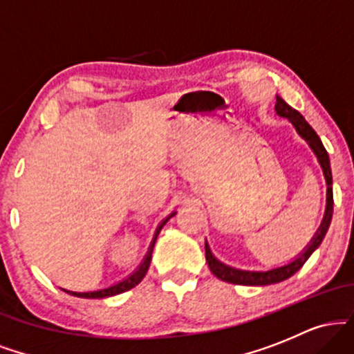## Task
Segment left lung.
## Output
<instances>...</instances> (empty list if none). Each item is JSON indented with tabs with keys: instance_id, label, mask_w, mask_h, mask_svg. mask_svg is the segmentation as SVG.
<instances>
[{
	"instance_id": "8db88e82",
	"label": "left lung",
	"mask_w": 354,
	"mask_h": 354,
	"mask_svg": "<svg viewBox=\"0 0 354 354\" xmlns=\"http://www.w3.org/2000/svg\"><path fill=\"white\" fill-rule=\"evenodd\" d=\"M276 113L279 116L288 118L291 121V124L295 126V129L298 131V135L310 145V148L313 149V153L316 154L318 158L321 168H323L324 178H326V185H328V194H326V211H324V218L321 226L316 231V234L313 236L311 243L306 246V250L303 251L298 258L290 261L288 265L273 268V270L268 271H248V270H238V268L228 266L225 263H221L219 259H216L211 253L208 243L205 245L206 250V263H208L211 273H213L216 278L221 279V281L226 283H233V284H245V286H266V284H274L279 281H284V279L291 278L296 271L301 270V266L306 263V259L313 254V251L316 250L323 241L324 234H326L328 228L331 225V218H333V176H331V166H330V156H328L326 149H324L323 143H321L319 136L316 135L315 129L308 124V121L296 111L295 108H291L290 104L286 103L283 98L276 96Z\"/></svg>"
}]
</instances>
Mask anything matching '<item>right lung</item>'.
<instances>
[{"label":"right lung","mask_w":354,"mask_h":354,"mask_svg":"<svg viewBox=\"0 0 354 354\" xmlns=\"http://www.w3.org/2000/svg\"><path fill=\"white\" fill-rule=\"evenodd\" d=\"M174 214H176V211H173V213L169 214L168 218H166V219H163V221H161V225L158 226L156 231H154L153 241H151V245H149V250H148V253H146L145 259H143V261H141V265L138 266V268H136V271H133V273L129 274L128 278H124L123 281H120V283L113 284V286H109V288H104V290H98V291H86V293H78V291L63 290V288H61V290H63L64 293H70L71 296H78V298H91V299H96V298H108V296H115V295L124 293V291H128V290H131V288H135L136 284L140 283L141 279L145 278V274L148 273L149 263H151L153 248H154V243H156V238H158V234H160L161 228H163V226L166 225V223H168V219H169V218H173Z\"/></svg>","instance_id":"add662e5"}]
</instances>
